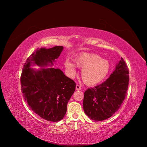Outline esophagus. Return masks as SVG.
<instances>
[{
  "instance_id": "34e87169",
  "label": "esophagus",
  "mask_w": 147,
  "mask_h": 147,
  "mask_svg": "<svg viewBox=\"0 0 147 147\" xmlns=\"http://www.w3.org/2000/svg\"><path fill=\"white\" fill-rule=\"evenodd\" d=\"M76 89L77 91H80L81 90V87L78 84H77L76 86Z\"/></svg>"
}]
</instances>
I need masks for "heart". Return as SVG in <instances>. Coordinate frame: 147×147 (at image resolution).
<instances>
[{"mask_svg": "<svg viewBox=\"0 0 147 147\" xmlns=\"http://www.w3.org/2000/svg\"><path fill=\"white\" fill-rule=\"evenodd\" d=\"M74 61L76 66L82 69V80L88 86H95L102 82L111 70L109 62L94 53H81L76 56ZM65 66L71 76L76 74L75 66L72 63L66 61Z\"/></svg>", "mask_w": 147, "mask_h": 147, "instance_id": "b5f03b06", "label": "heart"}]
</instances>
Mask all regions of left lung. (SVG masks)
Masks as SVG:
<instances>
[{
  "label": "left lung",
  "mask_w": 147,
  "mask_h": 147,
  "mask_svg": "<svg viewBox=\"0 0 147 147\" xmlns=\"http://www.w3.org/2000/svg\"><path fill=\"white\" fill-rule=\"evenodd\" d=\"M129 74V68L121 57L115 71L105 81L85 91L83 108L89 118L102 121L119 110L127 94Z\"/></svg>",
  "instance_id": "obj_1"
}]
</instances>
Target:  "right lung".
Segmentation results:
<instances>
[{
  "instance_id": "1",
  "label": "right lung",
  "mask_w": 147,
  "mask_h": 147,
  "mask_svg": "<svg viewBox=\"0 0 147 147\" xmlns=\"http://www.w3.org/2000/svg\"><path fill=\"white\" fill-rule=\"evenodd\" d=\"M63 49L62 46L37 48L26 61L20 78L23 97L30 108L40 117L52 122L65 117L67 103L76 89V82L59 69L36 70L30 66H52Z\"/></svg>"
}]
</instances>
